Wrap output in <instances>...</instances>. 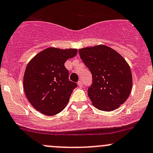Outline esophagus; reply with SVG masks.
<instances>
[{
	"mask_svg": "<svg viewBox=\"0 0 153 153\" xmlns=\"http://www.w3.org/2000/svg\"><path fill=\"white\" fill-rule=\"evenodd\" d=\"M78 86H80V87H83V85H84V84H83L82 81H79L78 82Z\"/></svg>",
	"mask_w": 153,
	"mask_h": 153,
	"instance_id": "34e87169",
	"label": "esophagus"
}]
</instances>
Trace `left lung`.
I'll use <instances>...</instances> for the list:
<instances>
[{
    "mask_svg": "<svg viewBox=\"0 0 153 153\" xmlns=\"http://www.w3.org/2000/svg\"><path fill=\"white\" fill-rule=\"evenodd\" d=\"M78 52L92 75V84L88 89L92 104L102 111L118 109L127 100L132 89V72L128 63L105 45L82 48Z\"/></svg>",
    "mask_w": 153,
    "mask_h": 153,
    "instance_id": "obj_1",
    "label": "left lung"
}]
</instances>
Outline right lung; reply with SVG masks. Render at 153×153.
<instances>
[{
	"label": "right lung",
	"instance_id": "add662e5",
	"mask_svg": "<svg viewBox=\"0 0 153 153\" xmlns=\"http://www.w3.org/2000/svg\"><path fill=\"white\" fill-rule=\"evenodd\" d=\"M77 49L49 47L28 63L24 76V89L35 109L55 115L66 107L77 84L69 80L64 63L77 55Z\"/></svg>",
	"mask_w": 153,
	"mask_h": 153
}]
</instances>
